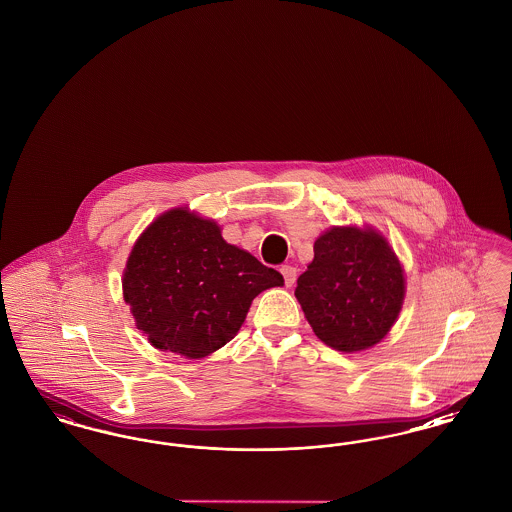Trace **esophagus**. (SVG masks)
<instances>
[{"instance_id": "esophagus-1", "label": "esophagus", "mask_w": 512, "mask_h": 512, "mask_svg": "<svg viewBox=\"0 0 512 512\" xmlns=\"http://www.w3.org/2000/svg\"><path fill=\"white\" fill-rule=\"evenodd\" d=\"M280 272H282V276H284L286 286L292 288L293 284H295V278H297V268L292 267V265H282Z\"/></svg>"}]
</instances>
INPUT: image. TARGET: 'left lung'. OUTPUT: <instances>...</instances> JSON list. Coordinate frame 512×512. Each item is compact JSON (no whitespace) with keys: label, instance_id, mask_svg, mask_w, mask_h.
Returning a JSON list of instances; mask_svg holds the SVG:
<instances>
[{"label":"left lung","instance_id":"left-lung-1","mask_svg":"<svg viewBox=\"0 0 512 512\" xmlns=\"http://www.w3.org/2000/svg\"><path fill=\"white\" fill-rule=\"evenodd\" d=\"M295 297L318 340L353 353L390 332L405 297L403 270L374 230L332 228L297 278Z\"/></svg>","mask_w":512,"mask_h":512}]
</instances>
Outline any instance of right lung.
<instances>
[{"mask_svg":"<svg viewBox=\"0 0 512 512\" xmlns=\"http://www.w3.org/2000/svg\"><path fill=\"white\" fill-rule=\"evenodd\" d=\"M282 284L278 270L226 244L215 222L174 209L134 245L122 292L151 345L201 359L236 336L259 293Z\"/></svg>","mask_w":512,"mask_h":512,"instance_id":"add662e5","label":"right lung"}]
</instances>
